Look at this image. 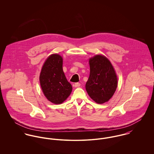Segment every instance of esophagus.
<instances>
[{
	"label": "esophagus",
	"instance_id": "34e87169",
	"mask_svg": "<svg viewBox=\"0 0 154 154\" xmlns=\"http://www.w3.org/2000/svg\"><path fill=\"white\" fill-rule=\"evenodd\" d=\"M74 86H75V87H79L81 86V84L79 83V82H76V83H75V84H74Z\"/></svg>",
	"mask_w": 154,
	"mask_h": 154
}]
</instances>
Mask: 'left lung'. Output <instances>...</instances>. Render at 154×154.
Listing matches in <instances>:
<instances>
[{
    "label": "left lung",
    "mask_w": 154,
    "mask_h": 154,
    "mask_svg": "<svg viewBox=\"0 0 154 154\" xmlns=\"http://www.w3.org/2000/svg\"><path fill=\"white\" fill-rule=\"evenodd\" d=\"M90 73L85 88L89 96L97 103L107 102L117 87V78L110 60L97 54L89 60Z\"/></svg>",
    "instance_id": "obj_1"
}]
</instances>
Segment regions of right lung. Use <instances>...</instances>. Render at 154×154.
Instances as JSON below:
<instances>
[{"label":"right lung","instance_id":"obj_1","mask_svg":"<svg viewBox=\"0 0 154 154\" xmlns=\"http://www.w3.org/2000/svg\"><path fill=\"white\" fill-rule=\"evenodd\" d=\"M63 59L58 54L50 55L44 62L40 82L45 97L55 104H62L70 95L72 87L63 70Z\"/></svg>","mask_w":154,"mask_h":154}]
</instances>
